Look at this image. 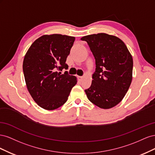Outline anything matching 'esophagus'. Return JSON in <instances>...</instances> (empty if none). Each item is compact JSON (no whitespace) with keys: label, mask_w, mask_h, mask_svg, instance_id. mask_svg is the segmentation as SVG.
Listing matches in <instances>:
<instances>
[{"label":"esophagus","mask_w":155,"mask_h":155,"mask_svg":"<svg viewBox=\"0 0 155 155\" xmlns=\"http://www.w3.org/2000/svg\"><path fill=\"white\" fill-rule=\"evenodd\" d=\"M83 76H78V78H79V80H81V79H83Z\"/></svg>","instance_id":"esophagus-1"}]
</instances>
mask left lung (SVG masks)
<instances>
[{"label":"left lung","mask_w":155,"mask_h":155,"mask_svg":"<svg viewBox=\"0 0 155 155\" xmlns=\"http://www.w3.org/2000/svg\"><path fill=\"white\" fill-rule=\"evenodd\" d=\"M96 61L91 87L85 90L89 101L108 109L123 100L132 81L133 61L124 42L104 33L83 37Z\"/></svg>","instance_id":"1"}]
</instances>
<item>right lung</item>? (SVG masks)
<instances>
[{"label": "right lung", "instance_id": "right-lung-1", "mask_svg": "<svg viewBox=\"0 0 155 155\" xmlns=\"http://www.w3.org/2000/svg\"><path fill=\"white\" fill-rule=\"evenodd\" d=\"M74 41V37L65 35H45L33 43L25 56L22 68L27 88L46 110L62 106L77 83L76 77L59 72L68 68L65 62Z\"/></svg>", "mask_w": 155, "mask_h": 155}]
</instances>
